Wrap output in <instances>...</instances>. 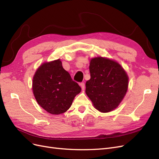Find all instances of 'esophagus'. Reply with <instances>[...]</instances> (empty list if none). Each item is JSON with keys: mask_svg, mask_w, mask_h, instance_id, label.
<instances>
[{"mask_svg": "<svg viewBox=\"0 0 159 159\" xmlns=\"http://www.w3.org/2000/svg\"><path fill=\"white\" fill-rule=\"evenodd\" d=\"M80 86H81V89H82V90H84L85 89V84L84 83H81Z\"/></svg>", "mask_w": 159, "mask_h": 159, "instance_id": "1", "label": "esophagus"}]
</instances>
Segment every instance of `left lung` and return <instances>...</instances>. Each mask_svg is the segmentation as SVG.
I'll use <instances>...</instances> for the list:
<instances>
[{
	"instance_id": "obj_1",
	"label": "left lung",
	"mask_w": 159,
	"mask_h": 159,
	"mask_svg": "<svg viewBox=\"0 0 159 159\" xmlns=\"http://www.w3.org/2000/svg\"><path fill=\"white\" fill-rule=\"evenodd\" d=\"M91 78L86 81L85 93L94 107L102 113L116 109L128 89L129 77L117 61L102 56L91 58Z\"/></svg>"
}]
</instances>
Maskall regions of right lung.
<instances>
[{
	"instance_id": "1",
	"label": "right lung",
	"mask_w": 159,
	"mask_h": 159,
	"mask_svg": "<svg viewBox=\"0 0 159 159\" xmlns=\"http://www.w3.org/2000/svg\"><path fill=\"white\" fill-rule=\"evenodd\" d=\"M80 85L72 80L60 59L44 62L36 70L32 91L38 103L53 115L65 113L80 93Z\"/></svg>"
}]
</instances>
